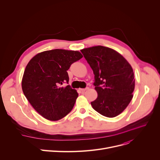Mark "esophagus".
Segmentation results:
<instances>
[{"label": "esophagus", "mask_w": 160, "mask_h": 160, "mask_svg": "<svg viewBox=\"0 0 160 160\" xmlns=\"http://www.w3.org/2000/svg\"><path fill=\"white\" fill-rule=\"evenodd\" d=\"M89 89V88H84V89H80V90L82 92V93H83V92H84L85 91H86V90H88Z\"/></svg>", "instance_id": "esophagus-1"}]
</instances>
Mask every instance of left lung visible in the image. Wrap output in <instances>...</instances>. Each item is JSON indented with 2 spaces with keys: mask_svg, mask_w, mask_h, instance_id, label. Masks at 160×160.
Here are the masks:
<instances>
[{
  "mask_svg": "<svg viewBox=\"0 0 160 160\" xmlns=\"http://www.w3.org/2000/svg\"><path fill=\"white\" fill-rule=\"evenodd\" d=\"M80 51L95 75L98 97L91 104L95 111L107 117H115L128 106L135 88L130 64L115 50L95 46Z\"/></svg>",
  "mask_w": 160,
  "mask_h": 160,
  "instance_id": "obj_1",
  "label": "left lung"
}]
</instances>
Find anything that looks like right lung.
Instances as JSON below:
<instances>
[{
    "label": "right lung",
    "instance_id": "1",
    "mask_svg": "<svg viewBox=\"0 0 160 160\" xmlns=\"http://www.w3.org/2000/svg\"><path fill=\"white\" fill-rule=\"evenodd\" d=\"M83 57L78 51L54 49L33 56L22 79L23 93L34 110L44 118L58 121L68 114L78 94L69 85L67 71Z\"/></svg>",
    "mask_w": 160,
    "mask_h": 160
}]
</instances>
